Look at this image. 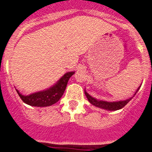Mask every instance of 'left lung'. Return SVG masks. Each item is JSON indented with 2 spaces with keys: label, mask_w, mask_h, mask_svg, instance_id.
<instances>
[{
  "label": "left lung",
  "mask_w": 152,
  "mask_h": 152,
  "mask_svg": "<svg viewBox=\"0 0 152 152\" xmlns=\"http://www.w3.org/2000/svg\"><path fill=\"white\" fill-rule=\"evenodd\" d=\"M139 89V88H138ZM138 89L137 91H138ZM137 92V91H136ZM86 94V96H87L88 101L91 104L95 105L96 107H99V108H104V109H107V110H111V111H113V110H118V109H121L123 107H125L129 101L131 99H126V100H124V101H118V102H107V101H102V100H97V99H94L93 97L90 96L89 94L87 92H85ZM136 94V93H135Z\"/></svg>",
  "instance_id": "left-lung-1"
}]
</instances>
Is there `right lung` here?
<instances>
[{
	"label": "right lung",
	"mask_w": 152,
	"mask_h": 152,
	"mask_svg": "<svg viewBox=\"0 0 152 152\" xmlns=\"http://www.w3.org/2000/svg\"><path fill=\"white\" fill-rule=\"evenodd\" d=\"M74 74H75V72L66 73L55 86H53V87H51L46 91L34 93L30 96H23L22 94H20L18 90L16 91L22 100L27 104L31 105V106H36V107L50 106V105L56 104V102L61 98L65 88H66L69 79Z\"/></svg>",
	"instance_id": "obj_1"
}]
</instances>
